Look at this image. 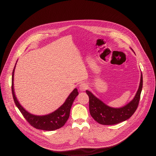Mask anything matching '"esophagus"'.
<instances>
[{
  "label": "esophagus",
  "mask_w": 156,
  "mask_h": 156,
  "mask_svg": "<svg viewBox=\"0 0 156 156\" xmlns=\"http://www.w3.org/2000/svg\"><path fill=\"white\" fill-rule=\"evenodd\" d=\"M88 85L87 83H81L80 85V87H79V88L81 91H85L88 88Z\"/></svg>",
  "instance_id": "obj_1"
}]
</instances>
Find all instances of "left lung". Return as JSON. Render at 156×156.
I'll list each match as a JSON object with an SVG mask.
<instances>
[{
  "label": "left lung",
  "mask_w": 156,
  "mask_h": 156,
  "mask_svg": "<svg viewBox=\"0 0 156 156\" xmlns=\"http://www.w3.org/2000/svg\"><path fill=\"white\" fill-rule=\"evenodd\" d=\"M143 86V77L141 73L140 82L133 99L124 107L113 108L105 104L94 96L92 93L86 90L89 97V110L92 117L99 124L112 125L125 121L132 116L136 110L140 99Z\"/></svg>",
  "instance_id": "1"
}]
</instances>
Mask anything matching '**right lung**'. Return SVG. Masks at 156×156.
I'll list each match as a JSON object with an SVG mask.
<instances>
[{
	"instance_id": "add662e5",
	"label": "right lung",
	"mask_w": 156,
	"mask_h": 156,
	"mask_svg": "<svg viewBox=\"0 0 156 156\" xmlns=\"http://www.w3.org/2000/svg\"><path fill=\"white\" fill-rule=\"evenodd\" d=\"M16 65L12 75V94L15 104L17 106L24 118L30 125L38 129L45 131H54L63 126L69 117L71 108L73 101L78 95V90L75 88L66 100L65 102L54 112L45 116H36L31 114L24 109L17 100L14 91V73Z\"/></svg>"
}]
</instances>
